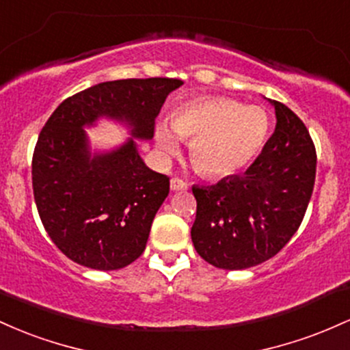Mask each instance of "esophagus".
Segmentation results:
<instances>
[{"instance_id": "obj_1", "label": "esophagus", "mask_w": 350, "mask_h": 350, "mask_svg": "<svg viewBox=\"0 0 350 350\" xmlns=\"http://www.w3.org/2000/svg\"><path fill=\"white\" fill-rule=\"evenodd\" d=\"M170 188L174 191H185L187 188H188V185H187V182H183L182 178L175 176V178L170 180Z\"/></svg>"}]
</instances>
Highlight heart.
Masks as SVG:
<instances>
[{
    "label": "heart",
    "mask_w": 350,
    "mask_h": 350,
    "mask_svg": "<svg viewBox=\"0 0 350 350\" xmlns=\"http://www.w3.org/2000/svg\"><path fill=\"white\" fill-rule=\"evenodd\" d=\"M155 144L162 154L178 150V137L190 142V159L200 174L225 178L256 159L269 135V117L258 105L228 97H196L172 112V127L155 125Z\"/></svg>",
    "instance_id": "heart-1"
}]
</instances>
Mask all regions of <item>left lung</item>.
Here are the masks:
<instances>
[{"label":"left lung","mask_w":350,"mask_h":350,"mask_svg":"<svg viewBox=\"0 0 350 350\" xmlns=\"http://www.w3.org/2000/svg\"><path fill=\"white\" fill-rule=\"evenodd\" d=\"M276 129L248 170L217 185L193 187L196 253L221 269H245L268 261L301 226L314 180L316 147L291 109L271 100Z\"/></svg>","instance_id":"1"}]
</instances>
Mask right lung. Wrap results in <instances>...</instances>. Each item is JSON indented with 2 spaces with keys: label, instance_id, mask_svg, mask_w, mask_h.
<instances>
[{
  "label": "right lung",
  "instance_id": "add662e5",
  "mask_svg": "<svg viewBox=\"0 0 350 350\" xmlns=\"http://www.w3.org/2000/svg\"><path fill=\"white\" fill-rule=\"evenodd\" d=\"M182 84L170 77L100 82L62 100L44 124L33 154L34 202L69 260L112 271L144 253L170 178L144 163L133 139L90 157L84 127L105 116L127 122L132 137L152 139L165 99Z\"/></svg>",
  "mask_w": 350,
  "mask_h": 350
}]
</instances>
